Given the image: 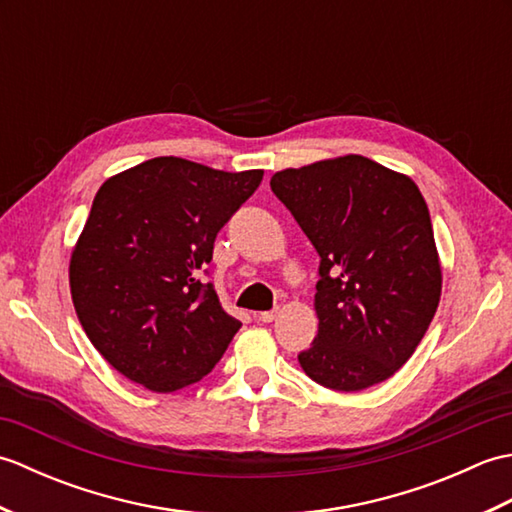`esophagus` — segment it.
<instances>
[{
  "instance_id": "esophagus-1",
  "label": "esophagus",
  "mask_w": 512,
  "mask_h": 512,
  "mask_svg": "<svg viewBox=\"0 0 512 512\" xmlns=\"http://www.w3.org/2000/svg\"><path fill=\"white\" fill-rule=\"evenodd\" d=\"M277 317H279V308H275V310H266V312H259V321H264V323L275 321Z\"/></svg>"
}]
</instances>
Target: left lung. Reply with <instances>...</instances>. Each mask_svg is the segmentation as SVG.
<instances>
[{
  "mask_svg": "<svg viewBox=\"0 0 512 512\" xmlns=\"http://www.w3.org/2000/svg\"><path fill=\"white\" fill-rule=\"evenodd\" d=\"M319 253V334L299 363L314 383L361 391L409 361L438 310L442 270L427 202L411 178L365 156L270 178Z\"/></svg>",
  "mask_w": 512,
  "mask_h": 512,
  "instance_id": "obj_1",
  "label": "left lung"
}]
</instances>
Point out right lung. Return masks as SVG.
<instances>
[{
  "label": "right lung",
  "mask_w": 512,
  "mask_h": 512,
  "mask_svg": "<svg viewBox=\"0 0 512 512\" xmlns=\"http://www.w3.org/2000/svg\"><path fill=\"white\" fill-rule=\"evenodd\" d=\"M262 169L162 156L107 180L70 259L76 317L103 358L151 391L198 383L242 323L202 284L213 242Z\"/></svg>",
  "instance_id": "add662e5"
}]
</instances>
